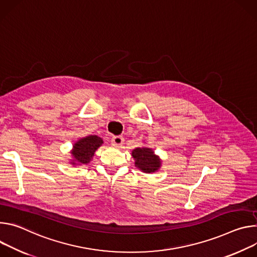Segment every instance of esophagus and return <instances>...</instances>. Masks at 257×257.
<instances>
[{
    "label": "esophagus",
    "mask_w": 257,
    "mask_h": 257,
    "mask_svg": "<svg viewBox=\"0 0 257 257\" xmlns=\"http://www.w3.org/2000/svg\"><path fill=\"white\" fill-rule=\"evenodd\" d=\"M111 141H112V144L113 145L119 147V146H121L123 144V141L124 140H123V138L121 136H115V137L112 138Z\"/></svg>",
    "instance_id": "1"
}]
</instances>
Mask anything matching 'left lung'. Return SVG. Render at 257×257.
<instances>
[{
    "mask_svg": "<svg viewBox=\"0 0 257 257\" xmlns=\"http://www.w3.org/2000/svg\"><path fill=\"white\" fill-rule=\"evenodd\" d=\"M132 156L135 160V166L145 174L158 172L162 164L160 157L149 147H138L134 149L132 151Z\"/></svg>",
    "mask_w": 257,
    "mask_h": 257,
    "instance_id": "left-lung-1",
    "label": "left lung"
}]
</instances>
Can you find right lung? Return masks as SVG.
<instances>
[{
  "label": "right lung",
  "mask_w": 257,
  "mask_h": 257,
  "mask_svg": "<svg viewBox=\"0 0 257 257\" xmlns=\"http://www.w3.org/2000/svg\"><path fill=\"white\" fill-rule=\"evenodd\" d=\"M103 143V140L96 135L78 139L72 145L70 151L71 159H69V163L73 166L89 164L92 161L95 152Z\"/></svg>",
  "instance_id": "obj_1"
}]
</instances>
